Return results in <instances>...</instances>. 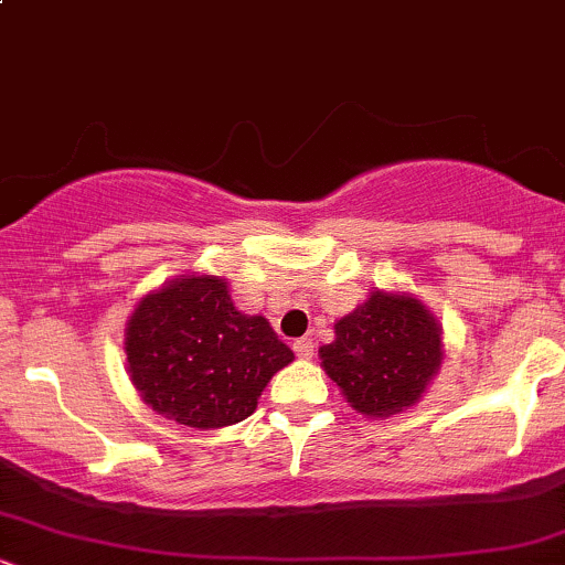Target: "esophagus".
Masks as SVG:
<instances>
[{
    "label": "esophagus",
    "instance_id": "34e87169",
    "mask_svg": "<svg viewBox=\"0 0 565 565\" xmlns=\"http://www.w3.org/2000/svg\"><path fill=\"white\" fill-rule=\"evenodd\" d=\"M295 353H297V359H302V361H310L313 359V340H308V337H302V340H295Z\"/></svg>",
    "mask_w": 565,
    "mask_h": 565
}]
</instances>
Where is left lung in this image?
I'll list each match as a JSON object with an SVG mask.
<instances>
[{"instance_id": "left-lung-1", "label": "left lung", "mask_w": 565, "mask_h": 565, "mask_svg": "<svg viewBox=\"0 0 565 565\" xmlns=\"http://www.w3.org/2000/svg\"><path fill=\"white\" fill-rule=\"evenodd\" d=\"M334 334L332 345L321 348V364L348 404L366 417L417 404L444 359L440 327L408 295L374 291L334 323Z\"/></svg>"}]
</instances>
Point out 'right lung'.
<instances>
[{"label": "right lung", "instance_id": "obj_1", "mask_svg": "<svg viewBox=\"0 0 565 565\" xmlns=\"http://www.w3.org/2000/svg\"><path fill=\"white\" fill-rule=\"evenodd\" d=\"M125 345L142 401L201 430L249 417L263 387L295 359L263 316L233 308L228 281L217 276L178 278L142 297Z\"/></svg>", "mask_w": 565, "mask_h": 565}]
</instances>
